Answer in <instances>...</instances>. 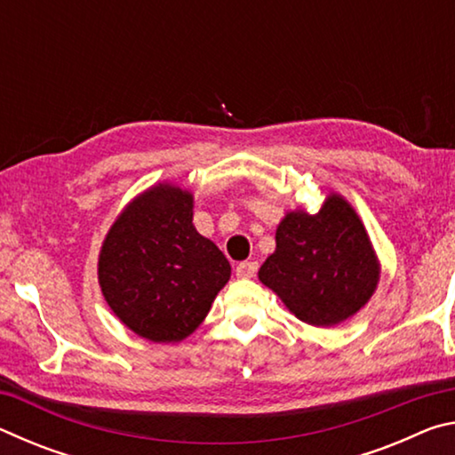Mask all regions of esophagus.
<instances>
[{"mask_svg": "<svg viewBox=\"0 0 455 455\" xmlns=\"http://www.w3.org/2000/svg\"><path fill=\"white\" fill-rule=\"evenodd\" d=\"M259 268L257 260H243V263L236 265V276L238 279H251V276H255Z\"/></svg>", "mask_w": 455, "mask_h": 455, "instance_id": "1", "label": "esophagus"}]
</instances>
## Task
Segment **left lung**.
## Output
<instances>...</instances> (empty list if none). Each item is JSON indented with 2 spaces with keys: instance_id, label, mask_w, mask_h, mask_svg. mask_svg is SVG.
<instances>
[{
  "instance_id": "8db88e82",
  "label": "left lung",
  "mask_w": 455,
  "mask_h": 455,
  "mask_svg": "<svg viewBox=\"0 0 455 455\" xmlns=\"http://www.w3.org/2000/svg\"><path fill=\"white\" fill-rule=\"evenodd\" d=\"M276 249L259 279L287 309L315 327L337 325L373 295L379 265L355 211L329 196L319 214L289 212L276 228Z\"/></svg>"
}]
</instances>
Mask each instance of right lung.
<instances>
[{
    "mask_svg": "<svg viewBox=\"0 0 455 455\" xmlns=\"http://www.w3.org/2000/svg\"><path fill=\"white\" fill-rule=\"evenodd\" d=\"M228 276L227 257L192 225V195L171 184L128 204L98 263L106 303L128 329L154 343L188 337Z\"/></svg>",
    "mask_w": 455,
    "mask_h": 455,
    "instance_id": "add662e5",
    "label": "right lung"
}]
</instances>
